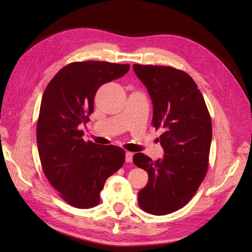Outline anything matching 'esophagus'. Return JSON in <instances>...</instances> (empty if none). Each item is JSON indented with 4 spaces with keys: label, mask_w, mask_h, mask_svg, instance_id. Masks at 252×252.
I'll use <instances>...</instances> for the list:
<instances>
[{
    "label": "esophagus",
    "mask_w": 252,
    "mask_h": 252,
    "mask_svg": "<svg viewBox=\"0 0 252 252\" xmlns=\"http://www.w3.org/2000/svg\"><path fill=\"white\" fill-rule=\"evenodd\" d=\"M132 158H133L132 152H126V162L127 163H131L132 162Z\"/></svg>",
    "instance_id": "esophagus-1"
}]
</instances>
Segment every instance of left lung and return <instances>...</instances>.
Wrapping results in <instances>:
<instances>
[{"label": "left lung", "instance_id": "left-lung-1", "mask_svg": "<svg viewBox=\"0 0 252 252\" xmlns=\"http://www.w3.org/2000/svg\"><path fill=\"white\" fill-rule=\"evenodd\" d=\"M154 104L151 124L163 129L164 156L157 161L135 154L133 163L148 173L139 191L140 207L155 216L179 210L191 200L208 168L211 119L203 94L186 72L168 66L133 65Z\"/></svg>", "mask_w": 252, "mask_h": 252}]
</instances>
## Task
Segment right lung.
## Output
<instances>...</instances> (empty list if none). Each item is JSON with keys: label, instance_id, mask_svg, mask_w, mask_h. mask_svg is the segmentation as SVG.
I'll use <instances>...</instances> for the list:
<instances>
[{"label": "right lung", "instance_id": "1", "mask_svg": "<svg viewBox=\"0 0 252 252\" xmlns=\"http://www.w3.org/2000/svg\"><path fill=\"white\" fill-rule=\"evenodd\" d=\"M128 64L98 61L74 62L49 82L36 124L37 150L43 171L61 197L77 208L100 203L105 182L125 162V151L113 145L85 142L79 126L94 112L97 89L122 78Z\"/></svg>", "mask_w": 252, "mask_h": 252}]
</instances>
